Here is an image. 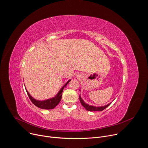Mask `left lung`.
<instances>
[{
	"label": "left lung",
	"instance_id": "1",
	"mask_svg": "<svg viewBox=\"0 0 148 148\" xmlns=\"http://www.w3.org/2000/svg\"><path fill=\"white\" fill-rule=\"evenodd\" d=\"M79 91H80V90H79ZM79 101H80V102H81V105L84 108L86 109V110L89 111H102L106 108H107L109 106V105L111 104V103H108L107 105H105L104 107H94V106H92V105H90L85 103V102H84L82 100V99L81 98L80 96L79 97Z\"/></svg>",
	"mask_w": 148,
	"mask_h": 148
}]
</instances>
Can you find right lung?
I'll list each match as a JSON object with an SVG mask.
<instances>
[{
	"label": "right lung",
	"instance_id": "obj_1",
	"mask_svg": "<svg viewBox=\"0 0 148 148\" xmlns=\"http://www.w3.org/2000/svg\"><path fill=\"white\" fill-rule=\"evenodd\" d=\"M70 81H71V79L69 80L66 82V84L61 88L60 91L58 92V93L56 95V96L55 97L51 98V99H48L45 100V101H38V100L35 99L30 95V94L27 91H27V93L28 94V96H29L30 99L31 100L32 103L34 105H36V107H37L39 108H41V109L52 110V109H54L60 102L61 97H62V92L63 89H64V88L67 85V84Z\"/></svg>",
	"mask_w": 148,
	"mask_h": 148
}]
</instances>
